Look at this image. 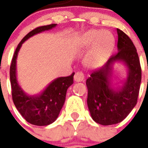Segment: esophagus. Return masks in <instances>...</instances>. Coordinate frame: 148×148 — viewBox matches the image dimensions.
Returning a JSON list of instances; mask_svg holds the SVG:
<instances>
[{"instance_id": "34e87169", "label": "esophagus", "mask_w": 148, "mask_h": 148, "mask_svg": "<svg viewBox=\"0 0 148 148\" xmlns=\"http://www.w3.org/2000/svg\"><path fill=\"white\" fill-rule=\"evenodd\" d=\"M84 76L81 72H77L76 74H74V80L76 82H81L84 81Z\"/></svg>"}]
</instances>
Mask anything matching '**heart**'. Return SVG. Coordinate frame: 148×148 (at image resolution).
Segmentation results:
<instances>
[{
	"label": "heart",
	"instance_id": "obj_1",
	"mask_svg": "<svg viewBox=\"0 0 148 148\" xmlns=\"http://www.w3.org/2000/svg\"><path fill=\"white\" fill-rule=\"evenodd\" d=\"M75 45L80 50L92 45L84 59V64L88 67H96L103 64L109 58L114 46V38L108 31L90 30L80 36Z\"/></svg>",
	"mask_w": 148,
	"mask_h": 148
}]
</instances>
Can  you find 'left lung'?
Returning <instances> with one entry per match:
<instances>
[{
  "label": "left lung",
  "mask_w": 148,
  "mask_h": 148,
  "mask_svg": "<svg viewBox=\"0 0 148 148\" xmlns=\"http://www.w3.org/2000/svg\"><path fill=\"white\" fill-rule=\"evenodd\" d=\"M118 52L111 56L103 67L95 70L86 81L88 106L92 119L102 125L121 122L135 107L141 81V68L132 40L117 29ZM119 61L128 68V77L121 86L111 84L112 64Z\"/></svg>",
  "instance_id": "8db88e82"
}]
</instances>
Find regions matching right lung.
Wrapping results in <instances>:
<instances>
[{"instance_id":"right-lung-1","label":"right lung","mask_w":148,"mask_h":148,"mask_svg":"<svg viewBox=\"0 0 148 148\" xmlns=\"http://www.w3.org/2000/svg\"><path fill=\"white\" fill-rule=\"evenodd\" d=\"M56 26L57 24L38 27L29 32L17 45L10 67L11 93L15 107L27 121L37 126H47L58 118L64 103L67 89L74 83V73L70 76L56 78L38 95H28L23 90L17 81V54L25 40L37 34L51 30Z\"/></svg>"}]
</instances>
